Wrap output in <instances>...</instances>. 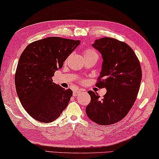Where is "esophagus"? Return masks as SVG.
<instances>
[{"instance_id": "obj_1", "label": "esophagus", "mask_w": 159, "mask_h": 159, "mask_svg": "<svg viewBox=\"0 0 159 159\" xmlns=\"http://www.w3.org/2000/svg\"><path fill=\"white\" fill-rule=\"evenodd\" d=\"M80 93V90H74V93H73V95H74V96H77L78 95H79Z\"/></svg>"}]
</instances>
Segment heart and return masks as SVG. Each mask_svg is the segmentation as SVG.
Segmentation results:
<instances>
[{
  "label": "heart",
  "mask_w": 159,
  "mask_h": 159,
  "mask_svg": "<svg viewBox=\"0 0 159 159\" xmlns=\"http://www.w3.org/2000/svg\"><path fill=\"white\" fill-rule=\"evenodd\" d=\"M84 57H95L98 59V54L92 49H86L84 51Z\"/></svg>",
  "instance_id": "obj_1"
}]
</instances>
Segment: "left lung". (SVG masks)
<instances>
[{
    "label": "left lung",
    "instance_id": "8db88e82",
    "mask_svg": "<svg viewBox=\"0 0 159 159\" xmlns=\"http://www.w3.org/2000/svg\"><path fill=\"white\" fill-rule=\"evenodd\" d=\"M92 46L103 59L97 87L105 88L102 99L89 90L90 102L85 108L88 117L100 125L122 120L133 106L142 80V69L134 52L127 44L111 38L96 39Z\"/></svg>",
    "mask_w": 159,
    "mask_h": 159
}]
</instances>
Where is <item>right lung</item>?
Segmentation results:
<instances>
[{
    "mask_svg": "<svg viewBox=\"0 0 159 159\" xmlns=\"http://www.w3.org/2000/svg\"><path fill=\"white\" fill-rule=\"evenodd\" d=\"M80 43V40L51 37L32 42L22 53L15 84L22 107L34 120L52 122L66 109L72 90L55 84L52 77Z\"/></svg>",
    "mask_w": 159,
    "mask_h": 159,
    "instance_id": "add662e5",
    "label": "right lung"
}]
</instances>
